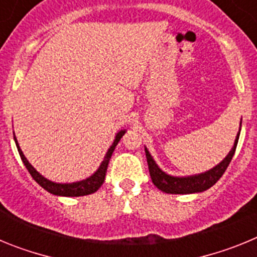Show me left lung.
<instances>
[{
	"instance_id": "left-lung-1",
	"label": "left lung",
	"mask_w": 257,
	"mask_h": 257,
	"mask_svg": "<svg viewBox=\"0 0 257 257\" xmlns=\"http://www.w3.org/2000/svg\"><path fill=\"white\" fill-rule=\"evenodd\" d=\"M238 139H239V133H238L237 138H235L234 147L231 148V151L224 158V161L220 162L216 167H213L212 170L205 172V174L187 176V178H175V176H170V175L165 174L156 165V162L152 158L151 153L145 148V156H147V162H148L149 174H151L152 181H153V184L158 189L165 193H169V194H189V193L203 192V190L212 187L213 184L216 183L221 178L222 174L225 172L226 167H228L231 158L234 156Z\"/></svg>"
}]
</instances>
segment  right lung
Returning <instances> with one entry per match:
<instances>
[{
    "instance_id": "add662e5",
    "label": "right lung",
    "mask_w": 257,
    "mask_h": 257,
    "mask_svg": "<svg viewBox=\"0 0 257 257\" xmlns=\"http://www.w3.org/2000/svg\"><path fill=\"white\" fill-rule=\"evenodd\" d=\"M126 131L122 130L115 135L114 143L112 144V147L109 148V151L106 152V156L104 157V161L101 162L100 167L97 169V171L95 172L92 176H90L88 179L82 181H78V183H72V184H58V183H52V181L47 180L45 179L44 176L41 174H38L33 167H32L31 163L27 161V158L23 154L22 149L19 148V144H18L17 139H15V143H17L18 147V152L20 154V158H22L23 163L26 165L27 170L29 171V174L32 175V178L35 179L38 184H40L41 187L44 188L45 190H47L51 194H55V196H63V197H79V196H87V194H92V193L96 192L99 188L103 185L104 180H105V174H106V169H108L109 165V160H110V157H112L113 151H114L115 145L118 144V142L121 140L122 136L124 135Z\"/></svg>"
}]
</instances>
